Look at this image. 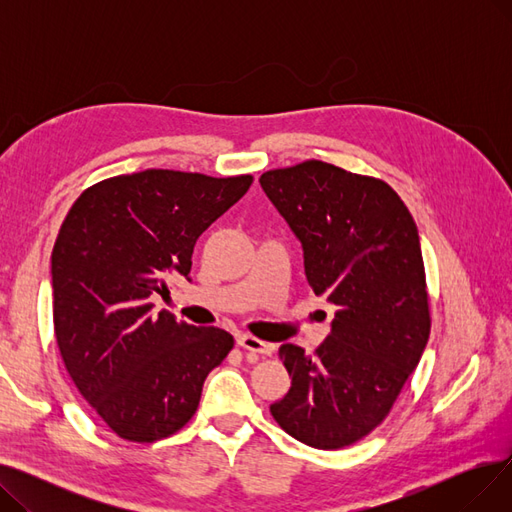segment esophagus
I'll use <instances>...</instances> for the list:
<instances>
[{"mask_svg": "<svg viewBox=\"0 0 512 512\" xmlns=\"http://www.w3.org/2000/svg\"><path fill=\"white\" fill-rule=\"evenodd\" d=\"M238 346H242L245 348V351H249V353H255V355H272L274 353V344H270V342H263V340H259V338H255V336H251V334H242V336H238Z\"/></svg>", "mask_w": 512, "mask_h": 512, "instance_id": "1", "label": "esophagus"}]
</instances>
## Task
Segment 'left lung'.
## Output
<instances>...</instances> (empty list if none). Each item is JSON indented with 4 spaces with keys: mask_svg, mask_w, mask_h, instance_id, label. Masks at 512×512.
<instances>
[{
    "mask_svg": "<svg viewBox=\"0 0 512 512\" xmlns=\"http://www.w3.org/2000/svg\"><path fill=\"white\" fill-rule=\"evenodd\" d=\"M259 182L303 242L309 286L336 307L313 355L282 344L292 386L272 417L307 446H351L390 415L432 330L415 220L388 182L319 159Z\"/></svg>",
    "mask_w": 512,
    "mask_h": 512,
    "instance_id": "obj_1",
    "label": "left lung"
}]
</instances>
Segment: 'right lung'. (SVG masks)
Here are the masks:
<instances>
[{
	"label": "right lung",
	"mask_w": 512,
	"mask_h": 512,
	"mask_svg": "<svg viewBox=\"0 0 512 512\" xmlns=\"http://www.w3.org/2000/svg\"><path fill=\"white\" fill-rule=\"evenodd\" d=\"M251 184L153 168L95 182L72 203L51 253L53 330L76 390L118 438L176 434L234 348L226 330L155 313L151 299L188 278L197 238Z\"/></svg>",
	"instance_id": "add662e5"
}]
</instances>
